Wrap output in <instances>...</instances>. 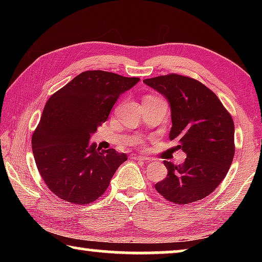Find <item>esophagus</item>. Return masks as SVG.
<instances>
[{
	"label": "esophagus",
	"instance_id": "obj_1",
	"mask_svg": "<svg viewBox=\"0 0 262 262\" xmlns=\"http://www.w3.org/2000/svg\"><path fill=\"white\" fill-rule=\"evenodd\" d=\"M133 159H135L137 162H150V158L145 156H140V155H133Z\"/></svg>",
	"mask_w": 262,
	"mask_h": 262
}]
</instances>
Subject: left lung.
<instances>
[{"mask_svg": "<svg viewBox=\"0 0 262 262\" xmlns=\"http://www.w3.org/2000/svg\"><path fill=\"white\" fill-rule=\"evenodd\" d=\"M144 84L165 97L171 108L170 140L186 154L180 165L164 162L166 178L155 185L166 200L187 205L206 198L227 176L234 156L231 115L210 89L181 75L147 78Z\"/></svg>", "mask_w": 262, "mask_h": 262, "instance_id": "1", "label": "left lung"}]
</instances>
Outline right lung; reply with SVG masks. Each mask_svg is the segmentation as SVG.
I'll return each instance as SVG.
<instances>
[{"label": "right lung", "instance_id": "obj_1", "mask_svg": "<svg viewBox=\"0 0 262 262\" xmlns=\"http://www.w3.org/2000/svg\"><path fill=\"white\" fill-rule=\"evenodd\" d=\"M137 77L91 70L72 79L47 100L32 136L35 164L56 196L75 205L96 201L107 189L126 154L100 150L91 136L107 120Z\"/></svg>", "mask_w": 262, "mask_h": 262}]
</instances>
